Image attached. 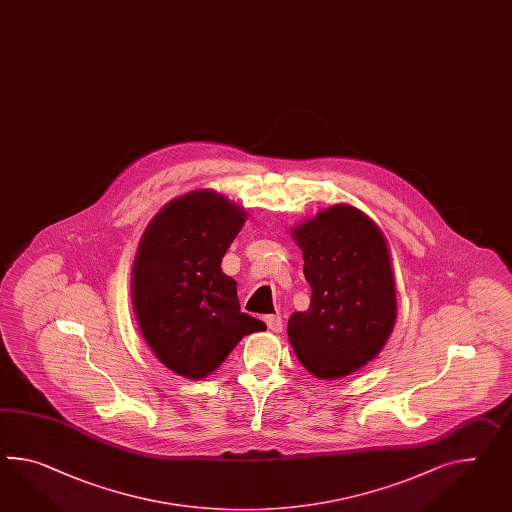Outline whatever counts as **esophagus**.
<instances>
[{
    "label": "esophagus",
    "instance_id": "obj_1",
    "mask_svg": "<svg viewBox=\"0 0 512 512\" xmlns=\"http://www.w3.org/2000/svg\"><path fill=\"white\" fill-rule=\"evenodd\" d=\"M264 322L268 325V329L274 331V333H281V331H283V320H281L279 314H268V316H264Z\"/></svg>",
    "mask_w": 512,
    "mask_h": 512
}]
</instances>
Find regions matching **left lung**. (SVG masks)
Here are the masks:
<instances>
[{
    "label": "left lung",
    "mask_w": 512,
    "mask_h": 512,
    "mask_svg": "<svg viewBox=\"0 0 512 512\" xmlns=\"http://www.w3.org/2000/svg\"><path fill=\"white\" fill-rule=\"evenodd\" d=\"M311 285L309 309L288 320V340L314 377L331 381L372 361L396 324L388 242L361 209L337 203L292 227Z\"/></svg>",
    "instance_id": "8db88e82"
}]
</instances>
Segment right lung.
Here are the masks:
<instances>
[{"instance_id":"obj_1","label":"right lung","mask_w":512,"mask_h":512,"mask_svg":"<svg viewBox=\"0 0 512 512\" xmlns=\"http://www.w3.org/2000/svg\"><path fill=\"white\" fill-rule=\"evenodd\" d=\"M246 218L242 205L200 188L166 203L142 233L133 311L146 344L174 374L203 379L242 338L266 329L240 312L237 281L220 266Z\"/></svg>"}]
</instances>
